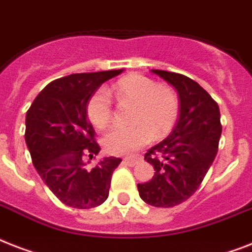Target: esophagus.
<instances>
[{
	"label": "esophagus",
	"instance_id": "1",
	"mask_svg": "<svg viewBox=\"0 0 252 252\" xmlns=\"http://www.w3.org/2000/svg\"><path fill=\"white\" fill-rule=\"evenodd\" d=\"M140 157H137V158H126L124 160H123V163L126 165H130V167H133V165H136L137 163H138V160H140Z\"/></svg>",
	"mask_w": 252,
	"mask_h": 252
}]
</instances>
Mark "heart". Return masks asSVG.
<instances>
[{
  "label": "heart",
  "mask_w": 252,
  "mask_h": 252,
  "mask_svg": "<svg viewBox=\"0 0 252 252\" xmlns=\"http://www.w3.org/2000/svg\"><path fill=\"white\" fill-rule=\"evenodd\" d=\"M119 102L133 103L128 126H112L103 137V147L108 154L130 155L146 146L154 137L163 138L172 130L179 115V98L172 88L157 85L154 80L130 73L112 87ZM88 119L99 129L110 123L111 99L107 92L97 91L89 98Z\"/></svg>",
  "instance_id": "b5f03b06"
}]
</instances>
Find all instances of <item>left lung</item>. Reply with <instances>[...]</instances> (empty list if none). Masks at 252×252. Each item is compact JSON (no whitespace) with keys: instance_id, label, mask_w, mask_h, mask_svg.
Listing matches in <instances>:
<instances>
[{"instance_id":"left-lung-1","label":"left lung","mask_w":252,"mask_h":252,"mask_svg":"<svg viewBox=\"0 0 252 252\" xmlns=\"http://www.w3.org/2000/svg\"><path fill=\"white\" fill-rule=\"evenodd\" d=\"M179 94V119L169 136L145 154L154 167L150 181L137 184L141 199L154 207H173L195 193L218 154L221 136L218 103L185 75L151 69Z\"/></svg>"}]
</instances>
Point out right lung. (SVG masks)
Masks as SVG:
<instances>
[{
	"mask_svg": "<svg viewBox=\"0 0 252 252\" xmlns=\"http://www.w3.org/2000/svg\"><path fill=\"white\" fill-rule=\"evenodd\" d=\"M123 69L72 73L40 92L26 115V144L37 173L62 203L73 208H93L107 199L111 176L120 158L102 159L88 168L85 157L101 147L87 115L89 98L102 84Z\"/></svg>",
	"mask_w": 252,
	"mask_h": 252,
	"instance_id": "obj_1",
	"label": "right lung"
}]
</instances>
